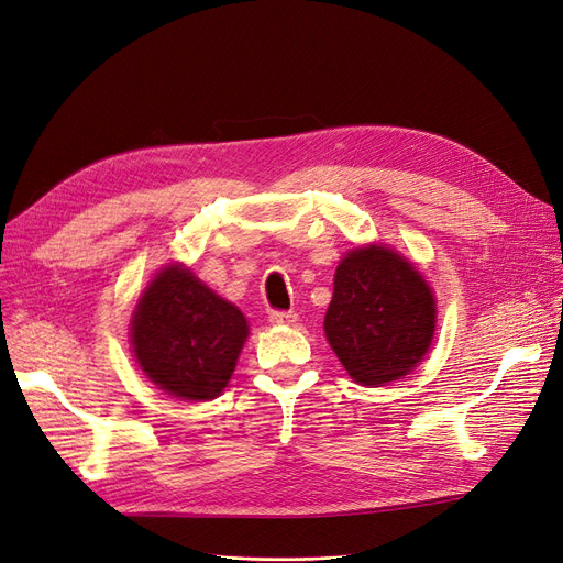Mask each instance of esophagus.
I'll use <instances>...</instances> for the list:
<instances>
[{"label":"esophagus","mask_w":563,"mask_h":563,"mask_svg":"<svg viewBox=\"0 0 563 563\" xmlns=\"http://www.w3.org/2000/svg\"><path fill=\"white\" fill-rule=\"evenodd\" d=\"M268 320H271V324L292 327V324H297V313H292V310H289V313H285V310H271Z\"/></svg>","instance_id":"1"}]
</instances>
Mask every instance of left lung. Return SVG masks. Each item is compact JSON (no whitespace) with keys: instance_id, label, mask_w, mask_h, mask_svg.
<instances>
[{"instance_id":"obj_1","label":"left lung","mask_w":563,"mask_h":563,"mask_svg":"<svg viewBox=\"0 0 563 563\" xmlns=\"http://www.w3.org/2000/svg\"><path fill=\"white\" fill-rule=\"evenodd\" d=\"M435 329L429 283L391 247L371 243L341 260L324 334L347 376L383 387L422 362Z\"/></svg>"}]
</instances>
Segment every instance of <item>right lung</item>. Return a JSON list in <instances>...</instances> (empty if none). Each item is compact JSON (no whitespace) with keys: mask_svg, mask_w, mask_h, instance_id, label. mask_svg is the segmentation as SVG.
Masks as SVG:
<instances>
[{"mask_svg":"<svg viewBox=\"0 0 563 563\" xmlns=\"http://www.w3.org/2000/svg\"><path fill=\"white\" fill-rule=\"evenodd\" d=\"M130 339L151 383L183 401H211L232 378L247 322L190 268L169 264L141 295Z\"/></svg>","mask_w":563,"mask_h":563,"instance_id":"1","label":"right lung"}]
</instances>
